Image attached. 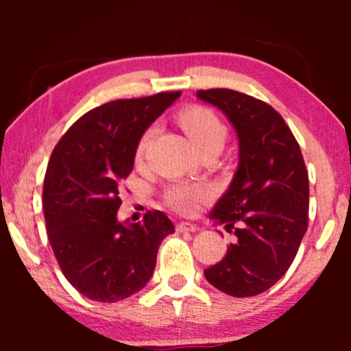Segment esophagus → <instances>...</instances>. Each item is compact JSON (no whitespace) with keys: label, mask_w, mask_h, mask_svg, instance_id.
Instances as JSON below:
<instances>
[{"label":"esophagus","mask_w":351,"mask_h":351,"mask_svg":"<svg viewBox=\"0 0 351 351\" xmlns=\"http://www.w3.org/2000/svg\"><path fill=\"white\" fill-rule=\"evenodd\" d=\"M177 232L179 233H195V232H198V227H196V225H193V223H189V222H180V223H177Z\"/></svg>","instance_id":"esophagus-1"}]
</instances>
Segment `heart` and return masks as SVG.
Here are the masks:
<instances>
[{"mask_svg": "<svg viewBox=\"0 0 351 351\" xmlns=\"http://www.w3.org/2000/svg\"><path fill=\"white\" fill-rule=\"evenodd\" d=\"M179 123L198 152H203L204 148L209 147L223 145L225 136H227V129H225L223 123L220 121L217 114L210 112V110L203 107L186 108L180 113ZM155 132L156 128L150 126L142 134L136 150L137 161H141L143 155H145L147 148L150 145ZM209 196L210 189L208 185L203 184H174L166 191V201L176 210H179V213H191L199 201L208 199Z\"/></svg>", "mask_w": 351, "mask_h": 351, "instance_id": "heart-1", "label": "heart"}]
</instances>
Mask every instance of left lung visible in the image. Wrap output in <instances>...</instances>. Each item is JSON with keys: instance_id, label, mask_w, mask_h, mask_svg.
<instances>
[{"instance_id": "8db88e82", "label": "left lung", "mask_w": 351, "mask_h": 351, "mask_svg": "<svg viewBox=\"0 0 351 351\" xmlns=\"http://www.w3.org/2000/svg\"><path fill=\"white\" fill-rule=\"evenodd\" d=\"M238 137V167L210 219L237 241L204 276L233 297L265 292L287 271L308 227V174L300 147L270 105L232 89L198 90Z\"/></svg>"}]
</instances>
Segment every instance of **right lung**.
<instances>
[{"label": "right lung", "mask_w": 351, "mask_h": 351, "mask_svg": "<svg viewBox=\"0 0 351 351\" xmlns=\"http://www.w3.org/2000/svg\"><path fill=\"white\" fill-rule=\"evenodd\" d=\"M180 93L114 100L83 114L52 152L43 186L47 238L60 270L95 302L123 300L147 286L158 247L176 228L161 210L119 222V184L137 143Z\"/></svg>", "instance_id": "1"}]
</instances>
